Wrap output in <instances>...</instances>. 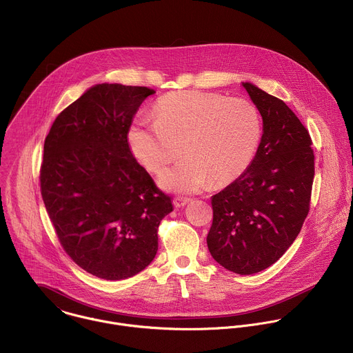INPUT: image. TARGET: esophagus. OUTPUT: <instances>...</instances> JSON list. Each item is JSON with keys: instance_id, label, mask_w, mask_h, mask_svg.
Listing matches in <instances>:
<instances>
[{"instance_id": "1", "label": "esophagus", "mask_w": 353, "mask_h": 353, "mask_svg": "<svg viewBox=\"0 0 353 353\" xmlns=\"http://www.w3.org/2000/svg\"><path fill=\"white\" fill-rule=\"evenodd\" d=\"M188 202H190L188 198H181V196H179V198H176V199L173 201V203H174L176 208H184Z\"/></svg>"}]
</instances>
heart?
<instances>
[{
  "instance_id": "1",
  "label": "heart",
  "mask_w": 353,
  "mask_h": 353,
  "mask_svg": "<svg viewBox=\"0 0 353 353\" xmlns=\"http://www.w3.org/2000/svg\"><path fill=\"white\" fill-rule=\"evenodd\" d=\"M262 139L256 106L244 98L208 91H180L163 97L154 109V124L137 123L128 134L135 157L161 184L177 192H196L212 183L222 187L251 165ZM183 150H181V145Z\"/></svg>"
}]
</instances>
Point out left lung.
I'll use <instances>...</instances> for the list:
<instances>
[{
  "label": "left lung",
  "mask_w": 353,
  "mask_h": 353,
  "mask_svg": "<svg viewBox=\"0 0 353 353\" xmlns=\"http://www.w3.org/2000/svg\"><path fill=\"white\" fill-rule=\"evenodd\" d=\"M243 85L263 119V135L248 169L212 196L208 245L222 268L247 276L276 263L300 233L315 157L308 130L283 101Z\"/></svg>",
  "instance_id": "obj_1"
}]
</instances>
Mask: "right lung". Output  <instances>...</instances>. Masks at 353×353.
<instances>
[{
    "label": "right lung",
    "mask_w": 353,
    "mask_h": 353,
    "mask_svg": "<svg viewBox=\"0 0 353 353\" xmlns=\"http://www.w3.org/2000/svg\"><path fill=\"white\" fill-rule=\"evenodd\" d=\"M148 87L97 84L54 120L43 145L41 194L72 261L103 280H125L158 251L173 210L132 155L128 132Z\"/></svg>",
    "instance_id": "right-lung-1"
}]
</instances>
